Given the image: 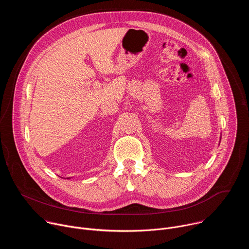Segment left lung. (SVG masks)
<instances>
[{
    "label": "left lung",
    "mask_w": 249,
    "mask_h": 249,
    "mask_svg": "<svg viewBox=\"0 0 249 249\" xmlns=\"http://www.w3.org/2000/svg\"><path fill=\"white\" fill-rule=\"evenodd\" d=\"M220 142H221V138H220Z\"/></svg>",
    "instance_id": "left-lung-1"
}]
</instances>
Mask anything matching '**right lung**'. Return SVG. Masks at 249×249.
Here are the masks:
<instances>
[{"label": "right lung", "instance_id": "obj_1", "mask_svg": "<svg viewBox=\"0 0 249 249\" xmlns=\"http://www.w3.org/2000/svg\"><path fill=\"white\" fill-rule=\"evenodd\" d=\"M62 178H63V177H62ZM64 179H71V177H67V178H64Z\"/></svg>", "mask_w": 249, "mask_h": 249}]
</instances>
